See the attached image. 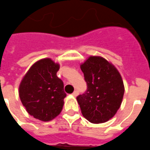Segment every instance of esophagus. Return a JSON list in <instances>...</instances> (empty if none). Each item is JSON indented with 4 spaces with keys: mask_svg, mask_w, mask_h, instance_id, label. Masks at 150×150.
Returning a JSON list of instances; mask_svg holds the SVG:
<instances>
[{
    "mask_svg": "<svg viewBox=\"0 0 150 150\" xmlns=\"http://www.w3.org/2000/svg\"><path fill=\"white\" fill-rule=\"evenodd\" d=\"M72 95H73L74 97H76V96H78V95H79V91H75L73 93H72Z\"/></svg>",
    "mask_w": 150,
    "mask_h": 150,
    "instance_id": "1",
    "label": "esophagus"
}]
</instances>
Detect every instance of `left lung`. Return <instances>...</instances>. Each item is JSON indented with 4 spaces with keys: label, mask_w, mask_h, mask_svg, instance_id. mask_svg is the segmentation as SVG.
<instances>
[{
    "label": "left lung",
    "mask_w": 150,
    "mask_h": 150,
    "mask_svg": "<svg viewBox=\"0 0 150 150\" xmlns=\"http://www.w3.org/2000/svg\"><path fill=\"white\" fill-rule=\"evenodd\" d=\"M81 69L87 90L76 99L83 116L92 123L106 122L122 104L125 93L122 77L113 65L100 57H90Z\"/></svg>",
    "instance_id": "1"
}]
</instances>
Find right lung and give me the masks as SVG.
Returning a JSON list of instances; mask_svg holds the SVG:
<instances>
[{
    "label": "right lung",
    "instance_id": "right-lung-1",
    "mask_svg": "<svg viewBox=\"0 0 150 150\" xmlns=\"http://www.w3.org/2000/svg\"><path fill=\"white\" fill-rule=\"evenodd\" d=\"M59 65L49 58L36 62L20 83L19 94L26 111L48 122L61 112L66 97L62 81L57 76Z\"/></svg>",
    "mask_w": 150,
    "mask_h": 150
}]
</instances>
